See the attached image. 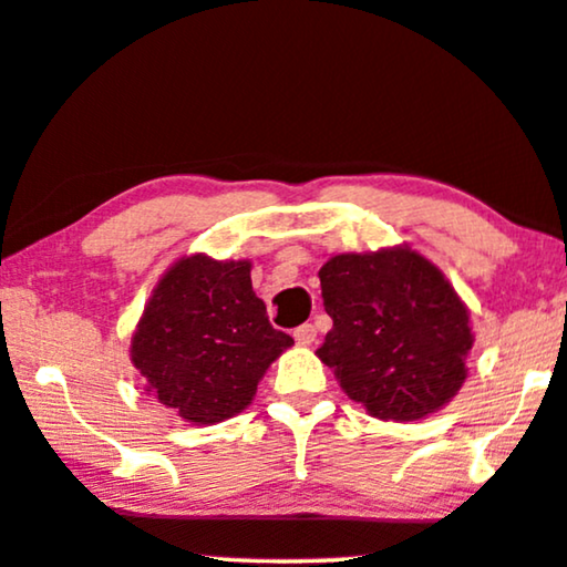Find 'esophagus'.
I'll use <instances>...</instances> for the list:
<instances>
[{
    "label": "esophagus",
    "mask_w": 567,
    "mask_h": 567,
    "mask_svg": "<svg viewBox=\"0 0 567 567\" xmlns=\"http://www.w3.org/2000/svg\"><path fill=\"white\" fill-rule=\"evenodd\" d=\"M292 337H296V342L300 347H308L316 342V327L313 323H303V327H298L296 331H292Z\"/></svg>",
    "instance_id": "34e87169"
}]
</instances>
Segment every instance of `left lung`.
Returning <instances> with one entry per match:
<instances>
[{"label":"left lung","instance_id":"left-lung-1","mask_svg":"<svg viewBox=\"0 0 567 567\" xmlns=\"http://www.w3.org/2000/svg\"><path fill=\"white\" fill-rule=\"evenodd\" d=\"M334 327L316 350L371 417L412 422L464 386L474 334L446 275L410 246L334 254L319 269Z\"/></svg>","mask_w":567,"mask_h":567}]
</instances>
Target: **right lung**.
Returning a JSON list of instances; mask_svg holds the SVG:
<instances>
[{
    "mask_svg": "<svg viewBox=\"0 0 567 567\" xmlns=\"http://www.w3.org/2000/svg\"><path fill=\"white\" fill-rule=\"evenodd\" d=\"M292 347L251 288V261L181 256L157 279L132 334L145 391L192 425L236 417Z\"/></svg>",
    "mask_w": 567,
    "mask_h": 567,
    "instance_id": "1",
    "label": "right lung"
}]
</instances>
